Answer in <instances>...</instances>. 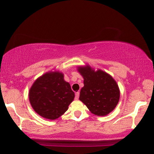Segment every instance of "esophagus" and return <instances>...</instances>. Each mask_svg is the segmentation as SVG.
Returning a JSON list of instances; mask_svg holds the SVG:
<instances>
[{"instance_id":"1","label":"esophagus","mask_w":154,"mask_h":154,"mask_svg":"<svg viewBox=\"0 0 154 154\" xmlns=\"http://www.w3.org/2000/svg\"><path fill=\"white\" fill-rule=\"evenodd\" d=\"M79 97V92H77L75 93V100H78Z\"/></svg>"}]
</instances>
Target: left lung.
<instances>
[{
	"instance_id": "1",
	"label": "left lung",
	"mask_w": 154,
	"mask_h": 154,
	"mask_svg": "<svg viewBox=\"0 0 154 154\" xmlns=\"http://www.w3.org/2000/svg\"><path fill=\"white\" fill-rule=\"evenodd\" d=\"M77 71L84 79V87L79 100L92 114L106 116L115 109L119 102V86L109 74L101 69L95 70L90 66H78Z\"/></svg>"
}]
</instances>
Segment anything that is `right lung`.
I'll return each mask as SVG.
<instances>
[{"instance_id": "obj_1", "label": "right lung", "mask_w": 154, "mask_h": 154, "mask_svg": "<svg viewBox=\"0 0 154 154\" xmlns=\"http://www.w3.org/2000/svg\"><path fill=\"white\" fill-rule=\"evenodd\" d=\"M75 98L69 82L61 72L50 71L39 77L29 91V100L37 114L54 120L63 115Z\"/></svg>"}]
</instances>
